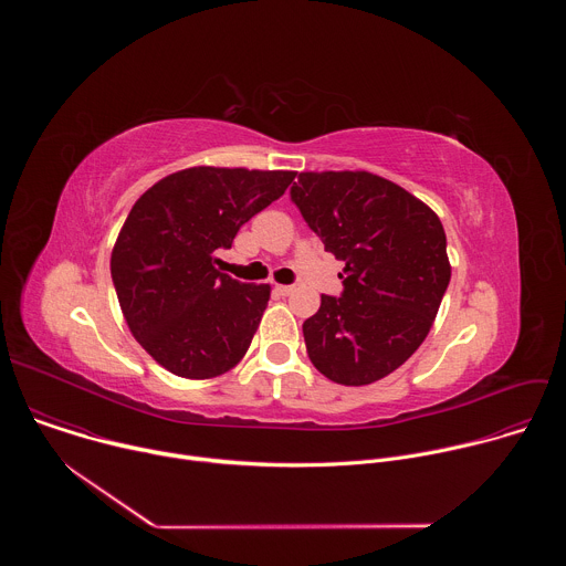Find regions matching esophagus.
I'll use <instances>...</instances> for the list:
<instances>
[{
	"mask_svg": "<svg viewBox=\"0 0 566 566\" xmlns=\"http://www.w3.org/2000/svg\"><path fill=\"white\" fill-rule=\"evenodd\" d=\"M275 291H277L280 295H291V293H293V286H291V284H277Z\"/></svg>",
	"mask_w": 566,
	"mask_h": 566,
	"instance_id": "esophagus-1",
	"label": "esophagus"
}]
</instances>
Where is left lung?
<instances>
[{"mask_svg": "<svg viewBox=\"0 0 566 566\" xmlns=\"http://www.w3.org/2000/svg\"><path fill=\"white\" fill-rule=\"evenodd\" d=\"M291 201L345 262L340 297L322 295L302 325L311 363L340 385L385 378L421 347L450 284L439 217L369 172H302Z\"/></svg>", "mask_w": 566, "mask_h": 566, "instance_id": "obj_1", "label": "left lung"}]
</instances>
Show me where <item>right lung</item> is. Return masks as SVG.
<instances>
[{
    "mask_svg": "<svg viewBox=\"0 0 566 566\" xmlns=\"http://www.w3.org/2000/svg\"><path fill=\"white\" fill-rule=\"evenodd\" d=\"M293 179L282 170L190 168L134 203L112 253V280L129 332L158 365L212 378L244 358L271 286L219 273L214 255Z\"/></svg>",
    "mask_w": 566,
    "mask_h": 566,
    "instance_id": "1",
    "label": "right lung"
}]
</instances>
